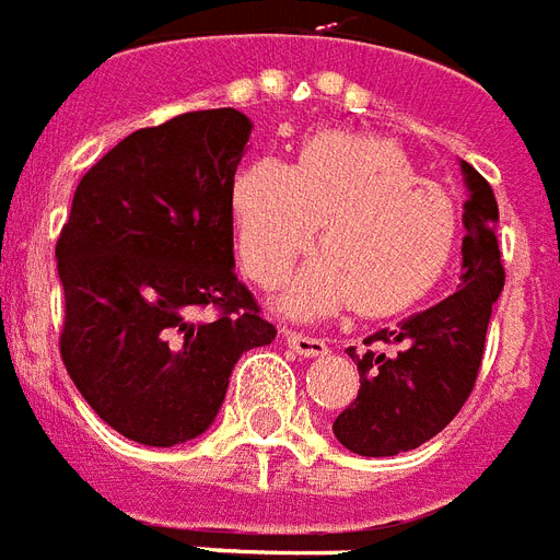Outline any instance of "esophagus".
<instances>
[{
	"mask_svg": "<svg viewBox=\"0 0 560 560\" xmlns=\"http://www.w3.org/2000/svg\"><path fill=\"white\" fill-rule=\"evenodd\" d=\"M283 338L289 341V347H292L298 355H303V358L326 355L324 338H315V335H306V332H294V329H283Z\"/></svg>",
	"mask_w": 560,
	"mask_h": 560,
	"instance_id": "1",
	"label": "esophagus"
}]
</instances>
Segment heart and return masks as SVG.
I'll use <instances>...</instances> for the list:
<instances>
[{"instance_id": "obj_1", "label": "heart", "mask_w": 560, "mask_h": 560, "mask_svg": "<svg viewBox=\"0 0 560 560\" xmlns=\"http://www.w3.org/2000/svg\"><path fill=\"white\" fill-rule=\"evenodd\" d=\"M236 252L259 285H277L312 240L324 248L280 294L292 317L390 315L422 298L459 243V210L416 176L399 144L361 132H317L292 167L257 159L231 190Z\"/></svg>"}]
</instances>
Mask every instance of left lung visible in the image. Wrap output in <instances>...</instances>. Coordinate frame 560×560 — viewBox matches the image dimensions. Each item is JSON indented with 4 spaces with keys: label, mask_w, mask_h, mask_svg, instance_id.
Instances as JSON below:
<instances>
[{
    "label": "left lung",
    "mask_w": 560,
    "mask_h": 560,
    "mask_svg": "<svg viewBox=\"0 0 560 560\" xmlns=\"http://www.w3.org/2000/svg\"><path fill=\"white\" fill-rule=\"evenodd\" d=\"M463 275L459 289L436 306L416 312L396 329H378L355 358L361 387L332 431L361 457H396L433 440L468 401L486 352L491 306L503 292L498 199L477 170L463 161Z\"/></svg>",
    "instance_id": "8db88e82"
}]
</instances>
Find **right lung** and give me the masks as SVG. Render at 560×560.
Masks as SVG:
<instances>
[{
    "mask_svg": "<svg viewBox=\"0 0 560 560\" xmlns=\"http://www.w3.org/2000/svg\"><path fill=\"white\" fill-rule=\"evenodd\" d=\"M252 120L185 112L80 178L57 240L60 355L103 422L170 448L205 433L240 355L275 341L234 271L231 190ZM213 307V322H194Z\"/></svg>",
    "mask_w": 560,
    "mask_h": 560,
    "instance_id": "obj_1",
    "label": "right lung"
}]
</instances>
